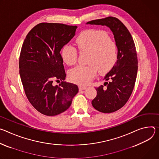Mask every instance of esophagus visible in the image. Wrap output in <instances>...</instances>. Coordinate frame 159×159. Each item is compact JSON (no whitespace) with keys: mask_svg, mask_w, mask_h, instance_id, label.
<instances>
[{"mask_svg":"<svg viewBox=\"0 0 159 159\" xmlns=\"http://www.w3.org/2000/svg\"><path fill=\"white\" fill-rule=\"evenodd\" d=\"M86 89V86H81V85L79 86V90H85Z\"/></svg>","mask_w":159,"mask_h":159,"instance_id":"1","label":"esophagus"}]
</instances>
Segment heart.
<instances>
[{
	"instance_id": "b5f03b06",
	"label": "heart",
	"mask_w": 159,
	"mask_h": 159,
	"mask_svg": "<svg viewBox=\"0 0 159 159\" xmlns=\"http://www.w3.org/2000/svg\"><path fill=\"white\" fill-rule=\"evenodd\" d=\"M79 50L89 54L86 66H76L70 69L68 77L70 81L81 85L89 84L97 75L106 73L116 64L118 52L116 42L104 30L90 29L80 34L76 40ZM61 57L67 65L75 64L78 60V51L72 45L66 44L61 50Z\"/></svg>"
}]
</instances>
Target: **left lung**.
<instances>
[{"label":"left lung","instance_id":"left-lung-1","mask_svg":"<svg viewBox=\"0 0 159 159\" xmlns=\"http://www.w3.org/2000/svg\"><path fill=\"white\" fill-rule=\"evenodd\" d=\"M86 24L106 26L112 31L117 47L118 57L112 69L105 75L103 85L96 88L97 95L93 107L103 113L114 112L128 102L133 90L138 70L135 45L129 31L114 17L92 20Z\"/></svg>","mask_w":159,"mask_h":159}]
</instances>
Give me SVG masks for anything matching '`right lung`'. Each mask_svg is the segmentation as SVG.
Wrapping results in <instances>:
<instances>
[{"instance_id": "right-lung-1", "label": "right lung", "mask_w": 159, "mask_h": 159, "mask_svg": "<svg viewBox=\"0 0 159 159\" xmlns=\"http://www.w3.org/2000/svg\"><path fill=\"white\" fill-rule=\"evenodd\" d=\"M76 26L42 23L26 35L20 53V75L25 94L33 107L54 116L66 111L78 92L76 84L64 81L60 51L75 35ZM54 79L61 81L54 86Z\"/></svg>"}]
</instances>
